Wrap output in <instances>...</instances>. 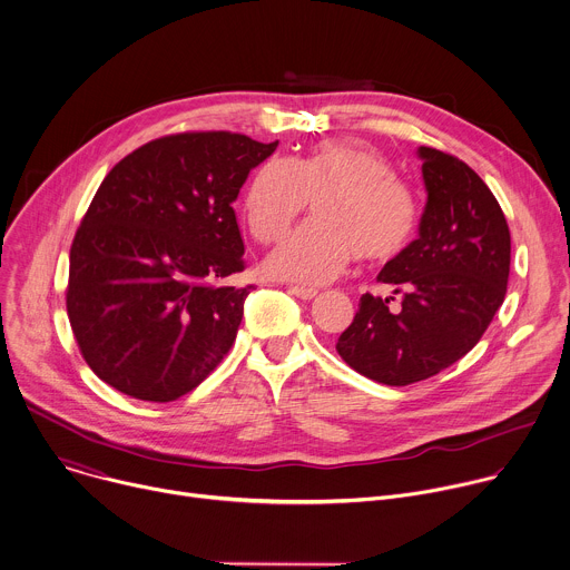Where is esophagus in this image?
Wrapping results in <instances>:
<instances>
[{
	"label": "esophagus",
	"mask_w": 570,
	"mask_h": 570,
	"mask_svg": "<svg viewBox=\"0 0 570 570\" xmlns=\"http://www.w3.org/2000/svg\"><path fill=\"white\" fill-rule=\"evenodd\" d=\"M288 293L299 299H313L317 295V291L311 286H288Z\"/></svg>",
	"instance_id": "34e87169"
}]
</instances>
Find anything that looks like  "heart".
<instances>
[{
    "instance_id": "heart-1",
    "label": "heart",
    "mask_w": 570,
    "mask_h": 570,
    "mask_svg": "<svg viewBox=\"0 0 570 570\" xmlns=\"http://www.w3.org/2000/svg\"><path fill=\"white\" fill-rule=\"evenodd\" d=\"M315 202L313 222L266 259V271L299 284L337 277L357 255L381 264L401 255L416 230V202L392 165L355 142H322L297 158L271 156L253 174L244 217L262 244L282 239Z\"/></svg>"
}]
</instances>
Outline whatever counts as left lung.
I'll list each match as a JSON object with an SVG mask.
<instances>
[{"label": "left lung", "instance_id": "left-lung-1", "mask_svg": "<svg viewBox=\"0 0 570 570\" xmlns=\"http://www.w3.org/2000/svg\"><path fill=\"white\" fill-rule=\"evenodd\" d=\"M419 158L428 189L419 239L377 275L403 293L401 311L364 293L335 344L351 368L392 387L461 360L503 304L510 275V230L490 187L452 154L423 145Z\"/></svg>", "mask_w": 570, "mask_h": 570}]
</instances>
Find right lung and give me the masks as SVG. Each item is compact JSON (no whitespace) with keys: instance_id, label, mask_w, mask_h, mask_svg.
I'll use <instances>...</instances> for the list:
<instances>
[{"instance_id":"1","label":"right lung","mask_w":570,"mask_h":570,"mask_svg":"<svg viewBox=\"0 0 570 570\" xmlns=\"http://www.w3.org/2000/svg\"><path fill=\"white\" fill-rule=\"evenodd\" d=\"M277 147L185 131L127 154L100 183L69 255L67 313L91 371L138 401L199 387L230 351L253 286L233 210Z\"/></svg>"}]
</instances>
